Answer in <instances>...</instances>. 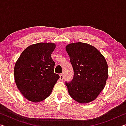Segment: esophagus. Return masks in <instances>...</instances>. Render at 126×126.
Wrapping results in <instances>:
<instances>
[{"label":"esophagus","mask_w":126,"mask_h":126,"mask_svg":"<svg viewBox=\"0 0 126 126\" xmlns=\"http://www.w3.org/2000/svg\"><path fill=\"white\" fill-rule=\"evenodd\" d=\"M59 76H60V78H59V79H60V80H63L64 79V74L63 73H61L60 74V75H59Z\"/></svg>","instance_id":"obj_1"}]
</instances>
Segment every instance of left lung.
Here are the masks:
<instances>
[{"label": "left lung", "mask_w": 126, "mask_h": 126, "mask_svg": "<svg viewBox=\"0 0 126 126\" xmlns=\"http://www.w3.org/2000/svg\"><path fill=\"white\" fill-rule=\"evenodd\" d=\"M65 50L74 71L72 80L65 82L70 96L80 103L94 101L104 88L108 79L105 58L94 47L85 43L68 44Z\"/></svg>", "instance_id": "left-lung-1"}]
</instances>
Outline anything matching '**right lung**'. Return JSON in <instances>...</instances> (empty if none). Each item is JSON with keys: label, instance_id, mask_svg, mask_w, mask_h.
Instances as JSON below:
<instances>
[{"label": "right lung", "instance_id": "1", "mask_svg": "<svg viewBox=\"0 0 126 126\" xmlns=\"http://www.w3.org/2000/svg\"><path fill=\"white\" fill-rule=\"evenodd\" d=\"M55 48L52 43H39L25 49L16 63L15 82L20 93L33 102L43 101L50 95L59 78L54 73L55 63L51 54Z\"/></svg>", "mask_w": 126, "mask_h": 126}]
</instances>
